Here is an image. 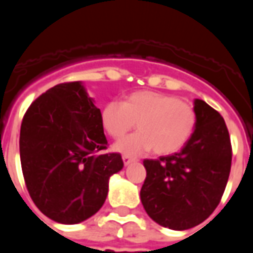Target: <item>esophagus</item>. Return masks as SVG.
I'll use <instances>...</instances> for the list:
<instances>
[{"label":"esophagus","instance_id":"34e87169","mask_svg":"<svg viewBox=\"0 0 253 253\" xmlns=\"http://www.w3.org/2000/svg\"><path fill=\"white\" fill-rule=\"evenodd\" d=\"M123 161H124L125 166H128V165L133 163L135 160H134L133 157H130V156H126V154H125V156H123Z\"/></svg>","mask_w":253,"mask_h":253}]
</instances>
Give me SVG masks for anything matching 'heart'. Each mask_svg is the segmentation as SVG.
Returning a JSON list of instances; mask_svg holds the SVG:
<instances>
[{"label":"heart","mask_w":253,"mask_h":253,"mask_svg":"<svg viewBox=\"0 0 253 253\" xmlns=\"http://www.w3.org/2000/svg\"><path fill=\"white\" fill-rule=\"evenodd\" d=\"M137 123V133L115 143L114 151L138 156L153 148L156 154H171L185 146L196 125L194 107L167 93L139 91L119 104L107 102L101 124L111 138L119 139Z\"/></svg>","instance_id":"heart-1"}]
</instances>
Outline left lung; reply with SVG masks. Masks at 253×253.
I'll list each match as a JSON object with an SVG mask.
<instances>
[{
  "instance_id": "left-lung-1",
  "label": "left lung",
  "mask_w": 253,
  "mask_h": 253,
  "mask_svg": "<svg viewBox=\"0 0 253 253\" xmlns=\"http://www.w3.org/2000/svg\"><path fill=\"white\" fill-rule=\"evenodd\" d=\"M196 125L180 152L144 160L147 177L140 200L162 227L185 231L203 223L218 207L227 185L232 147L222 115L194 100Z\"/></svg>"
}]
</instances>
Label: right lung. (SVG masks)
<instances>
[{
    "mask_svg": "<svg viewBox=\"0 0 253 253\" xmlns=\"http://www.w3.org/2000/svg\"><path fill=\"white\" fill-rule=\"evenodd\" d=\"M107 140L101 111L81 81L39 96L20 130V160L38 209L62 224L81 223L101 209L109 180L123 169L119 153L100 154Z\"/></svg>",
    "mask_w": 253,
    "mask_h": 253,
    "instance_id": "right-lung-1",
    "label": "right lung"
}]
</instances>
